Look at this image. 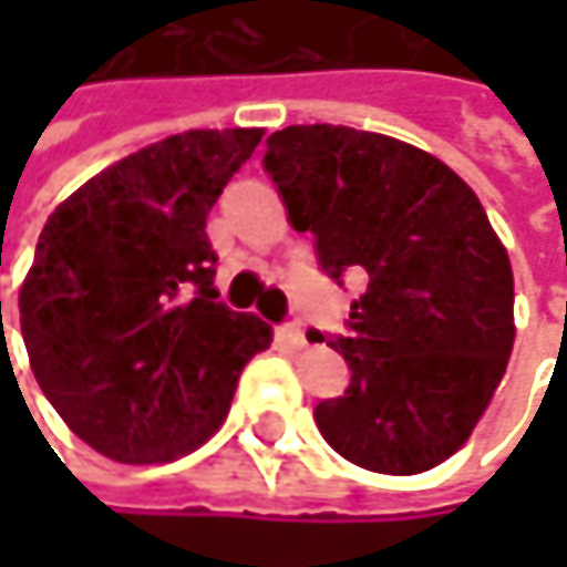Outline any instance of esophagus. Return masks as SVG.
Segmentation results:
<instances>
[{
    "label": "esophagus",
    "mask_w": 567,
    "mask_h": 567,
    "mask_svg": "<svg viewBox=\"0 0 567 567\" xmlns=\"http://www.w3.org/2000/svg\"><path fill=\"white\" fill-rule=\"evenodd\" d=\"M276 338L288 344V348H305L308 344V334H305V328L301 324H295V321H288V324H279L276 328Z\"/></svg>",
    "instance_id": "obj_1"
}]
</instances>
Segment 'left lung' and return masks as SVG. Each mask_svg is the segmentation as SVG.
<instances>
[{
  "instance_id": "left-lung-1",
  "label": "left lung",
  "mask_w": 567,
  "mask_h": 567,
  "mask_svg": "<svg viewBox=\"0 0 567 567\" xmlns=\"http://www.w3.org/2000/svg\"><path fill=\"white\" fill-rule=\"evenodd\" d=\"M266 144L321 272L368 279L348 334L331 338L351 384L315 406L321 436L371 473L440 466L470 440L515 341L509 252L480 196L433 154L371 131L295 124Z\"/></svg>"
}]
</instances>
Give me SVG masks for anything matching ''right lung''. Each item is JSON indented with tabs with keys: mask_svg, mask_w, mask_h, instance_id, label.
Masks as SVG:
<instances>
[{
	"mask_svg": "<svg viewBox=\"0 0 567 567\" xmlns=\"http://www.w3.org/2000/svg\"><path fill=\"white\" fill-rule=\"evenodd\" d=\"M259 127L186 131L91 176L49 216L19 291L32 374L117 463H171L226 420L272 328L226 308L206 216Z\"/></svg>",
	"mask_w": 567,
	"mask_h": 567,
	"instance_id": "obj_1",
	"label": "right lung"
}]
</instances>
